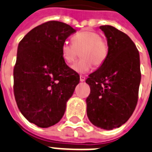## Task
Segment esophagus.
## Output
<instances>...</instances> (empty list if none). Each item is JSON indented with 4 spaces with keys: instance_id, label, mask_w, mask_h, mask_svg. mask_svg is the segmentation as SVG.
I'll use <instances>...</instances> for the list:
<instances>
[{
    "instance_id": "1",
    "label": "esophagus",
    "mask_w": 152,
    "mask_h": 152,
    "mask_svg": "<svg viewBox=\"0 0 152 152\" xmlns=\"http://www.w3.org/2000/svg\"><path fill=\"white\" fill-rule=\"evenodd\" d=\"M86 80V77L83 75H80V82H85Z\"/></svg>"
}]
</instances>
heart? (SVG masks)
<instances>
[{
  "instance_id": "b5f03b06",
  "label": "heart",
  "mask_w": 152,
  "mask_h": 152,
  "mask_svg": "<svg viewBox=\"0 0 152 152\" xmlns=\"http://www.w3.org/2000/svg\"><path fill=\"white\" fill-rule=\"evenodd\" d=\"M72 43H64L61 48L62 58L68 64L74 63L73 70L78 73L89 71L92 66L99 67L105 62L109 55V45L98 32L83 31L77 32L71 38Z\"/></svg>"
}]
</instances>
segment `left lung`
<instances>
[{
	"instance_id": "8db88e82",
	"label": "left lung",
	"mask_w": 152,
	"mask_h": 152,
	"mask_svg": "<svg viewBox=\"0 0 152 152\" xmlns=\"http://www.w3.org/2000/svg\"><path fill=\"white\" fill-rule=\"evenodd\" d=\"M107 38L105 62L89 75L87 116L105 130L121 127L133 113L138 102L141 73L140 55L129 36L110 25L100 27Z\"/></svg>"
}]
</instances>
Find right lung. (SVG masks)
<instances>
[{
  "mask_svg": "<svg viewBox=\"0 0 152 152\" xmlns=\"http://www.w3.org/2000/svg\"><path fill=\"white\" fill-rule=\"evenodd\" d=\"M75 30L59 21L34 28L19 43L13 91L20 113L40 128L57 124L80 81L66 65L61 48Z\"/></svg>",
  "mask_w": 152,
  "mask_h": 152,
  "instance_id": "right-lung-1",
  "label": "right lung"
}]
</instances>
